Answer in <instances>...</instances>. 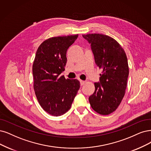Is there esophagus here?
I'll use <instances>...</instances> for the list:
<instances>
[{
  "label": "esophagus",
  "mask_w": 151,
  "mask_h": 151,
  "mask_svg": "<svg viewBox=\"0 0 151 151\" xmlns=\"http://www.w3.org/2000/svg\"><path fill=\"white\" fill-rule=\"evenodd\" d=\"M80 85H81V86L83 85H85V83H86L85 81H83V80H80Z\"/></svg>",
  "instance_id": "34e87169"
}]
</instances>
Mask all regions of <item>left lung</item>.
<instances>
[{"mask_svg":"<svg viewBox=\"0 0 151 151\" xmlns=\"http://www.w3.org/2000/svg\"><path fill=\"white\" fill-rule=\"evenodd\" d=\"M83 37L91 44L96 65L103 70L99 82L94 83L95 90L89 101L96 113L108 115L118 108L124 96L129 75L126 55L112 37L99 33Z\"/></svg>","mask_w":151,"mask_h":151,"instance_id":"1","label":"left lung"}]
</instances>
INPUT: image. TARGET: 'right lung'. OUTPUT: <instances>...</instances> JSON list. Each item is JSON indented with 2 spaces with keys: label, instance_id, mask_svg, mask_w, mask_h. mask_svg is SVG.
Masks as SVG:
<instances>
[{
  "label": "right lung",
  "instance_id": "add662e5",
  "mask_svg": "<svg viewBox=\"0 0 151 151\" xmlns=\"http://www.w3.org/2000/svg\"><path fill=\"white\" fill-rule=\"evenodd\" d=\"M78 35L54 37L38 47L33 61V88L38 101L53 116L68 111L80 87V81L60 76L66 64L67 50Z\"/></svg>",
  "mask_w": 151,
  "mask_h": 151
}]
</instances>
